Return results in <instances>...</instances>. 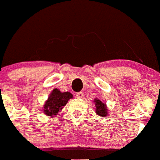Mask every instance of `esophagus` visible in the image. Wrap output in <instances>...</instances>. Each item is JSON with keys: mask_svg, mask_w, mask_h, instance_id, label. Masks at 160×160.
I'll return each instance as SVG.
<instances>
[{"mask_svg": "<svg viewBox=\"0 0 160 160\" xmlns=\"http://www.w3.org/2000/svg\"><path fill=\"white\" fill-rule=\"evenodd\" d=\"M77 97L79 98H83V92H78L77 93Z\"/></svg>", "mask_w": 160, "mask_h": 160, "instance_id": "34e87169", "label": "esophagus"}]
</instances>
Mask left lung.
<instances>
[{"instance_id": "left-lung-1", "label": "left lung", "mask_w": 160, "mask_h": 160, "mask_svg": "<svg viewBox=\"0 0 160 160\" xmlns=\"http://www.w3.org/2000/svg\"><path fill=\"white\" fill-rule=\"evenodd\" d=\"M93 102L95 103V107H96L95 112L101 117H106L108 114V108L106 104L98 98H95Z\"/></svg>"}]
</instances>
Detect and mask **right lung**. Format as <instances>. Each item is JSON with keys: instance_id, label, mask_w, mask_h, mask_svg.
<instances>
[{"instance_id": "right-lung-1", "label": "right lung", "mask_w": 160, "mask_h": 160, "mask_svg": "<svg viewBox=\"0 0 160 160\" xmlns=\"http://www.w3.org/2000/svg\"><path fill=\"white\" fill-rule=\"evenodd\" d=\"M71 98H72V95L70 92H61L57 88L53 89L44 104V114L53 117L62 110Z\"/></svg>"}]
</instances>
